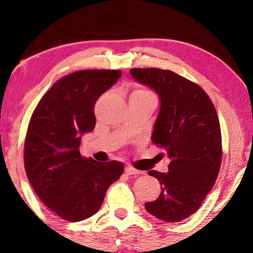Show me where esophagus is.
Here are the masks:
<instances>
[{"mask_svg":"<svg viewBox=\"0 0 253 253\" xmlns=\"http://www.w3.org/2000/svg\"><path fill=\"white\" fill-rule=\"evenodd\" d=\"M125 173H126L127 175H137V174H141V171L137 170V169L132 167H126L125 168Z\"/></svg>","mask_w":253,"mask_h":253,"instance_id":"1","label":"esophagus"}]
</instances>
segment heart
Here are the masks:
<instances>
[{"label": "heart", "instance_id": "b5f03b06", "mask_svg": "<svg viewBox=\"0 0 253 253\" xmlns=\"http://www.w3.org/2000/svg\"><path fill=\"white\" fill-rule=\"evenodd\" d=\"M133 93H135V95H151V93H150L149 91L143 90V88H138V90H135Z\"/></svg>", "mask_w": 253, "mask_h": 253}]
</instances>
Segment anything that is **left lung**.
<instances>
[{
	"label": "left lung",
	"mask_w": 253,
	"mask_h": 253,
	"mask_svg": "<svg viewBox=\"0 0 253 253\" xmlns=\"http://www.w3.org/2000/svg\"><path fill=\"white\" fill-rule=\"evenodd\" d=\"M133 79L160 98L151 140L165 149L167 173L150 170L161 194L146 211L166 222H179L199 209L221 167V129L215 107L201 86L158 68H132Z\"/></svg>",
	"instance_id": "left-lung-1"
}]
</instances>
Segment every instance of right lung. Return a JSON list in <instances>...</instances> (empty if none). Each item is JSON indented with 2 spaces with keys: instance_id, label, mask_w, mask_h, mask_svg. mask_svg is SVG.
Here are the masks:
<instances>
[{
  "instance_id": "add662e5",
  "label": "right lung",
  "mask_w": 253,
  "mask_h": 253,
  "mask_svg": "<svg viewBox=\"0 0 253 253\" xmlns=\"http://www.w3.org/2000/svg\"><path fill=\"white\" fill-rule=\"evenodd\" d=\"M121 71H78L55 83L36 107L25 139L27 179L51 211L69 222L91 217L108 187L124 173L119 161L80 156L85 133L93 131L98 97L120 79Z\"/></svg>"
}]
</instances>
